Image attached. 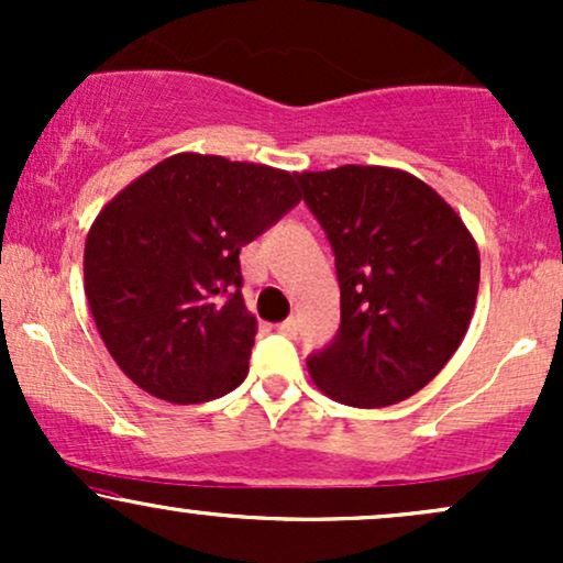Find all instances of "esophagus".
<instances>
[{"label": "esophagus", "instance_id": "34e87169", "mask_svg": "<svg viewBox=\"0 0 563 563\" xmlns=\"http://www.w3.org/2000/svg\"><path fill=\"white\" fill-rule=\"evenodd\" d=\"M277 331H280L283 335H296V333H299V320H296V318L283 320L280 325H277Z\"/></svg>", "mask_w": 563, "mask_h": 563}]
</instances>
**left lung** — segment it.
<instances>
[{
  "instance_id": "left-lung-1",
  "label": "left lung",
  "mask_w": 563,
  "mask_h": 563,
  "mask_svg": "<svg viewBox=\"0 0 563 563\" xmlns=\"http://www.w3.org/2000/svg\"><path fill=\"white\" fill-rule=\"evenodd\" d=\"M296 179L331 241L341 286L339 333L307 360L309 376L349 407L402 402L468 331L476 241L448 200L407 172L346 164Z\"/></svg>"
}]
</instances>
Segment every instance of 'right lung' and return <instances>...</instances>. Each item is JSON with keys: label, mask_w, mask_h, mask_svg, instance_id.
Returning a JSON list of instances; mask_svg holds the SVG:
<instances>
[{"label": "right lung", "mask_w": 563, "mask_h": 563, "mask_svg": "<svg viewBox=\"0 0 563 563\" xmlns=\"http://www.w3.org/2000/svg\"><path fill=\"white\" fill-rule=\"evenodd\" d=\"M299 200L283 169L177 153L106 203L84 245V294L140 389L198 405L243 384L256 318L238 254Z\"/></svg>", "instance_id": "add662e5"}]
</instances>
